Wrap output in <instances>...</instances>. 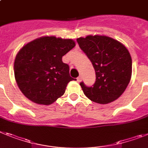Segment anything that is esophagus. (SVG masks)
<instances>
[{
    "mask_svg": "<svg viewBox=\"0 0 148 148\" xmlns=\"http://www.w3.org/2000/svg\"><path fill=\"white\" fill-rule=\"evenodd\" d=\"M82 76H79L77 78V82H80L81 81H82Z\"/></svg>",
    "mask_w": 148,
    "mask_h": 148,
    "instance_id": "34e87169",
    "label": "esophagus"
}]
</instances>
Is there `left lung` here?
Returning a JSON list of instances; mask_svg holds the SVG:
<instances>
[{
	"instance_id": "left-lung-1",
	"label": "left lung",
	"mask_w": 148,
	"mask_h": 148,
	"mask_svg": "<svg viewBox=\"0 0 148 148\" xmlns=\"http://www.w3.org/2000/svg\"><path fill=\"white\" fill-rule=\"evenodd\" d=\"M76 40L96 73L93 86L80 83L84 95L99 104L116 100L128 86L132 75V58L128 49L119 41L106 36L89 35Z\"/></svg>"
}]
</instances>
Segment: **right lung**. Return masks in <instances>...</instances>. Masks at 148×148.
I'll list each match as a JSON object with an SVG mask.
<instances>
[{
	"label": "right lung",
	"instance_id": "1",
	"mask_svg": "<svg viewBox=\"0 0 148 148\" xmlns=\"http://www.w3.org/2000/svg\"><path fill=\"white\" fill-rule=\"evenodd\" d=\"M71 39L42 36L21 48L14 62V74L20 90L27 99L51 105L64 95L69 75L62 57L75 47Z\"/></svg>",
	"mask_w": 148,
	"mask_h": 148
}]
</instances>
